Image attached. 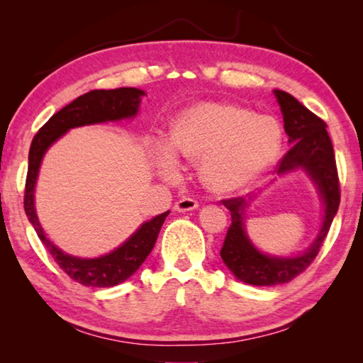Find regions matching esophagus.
Here are the masks:
<instances>
[{"label": "esophagus", "mask_w": 363, "mask_h": 363, "mask_svg": "<svg viewBox=\"0 0 363 363\" xmlns=\"http://www.w3.org/2000/svg\"><path fill=\"white\" fill-rule=\"evenodd\" d=\"M195 208H199V201L190 199V196H184V199L177 200L174 203V210L179 211V213H184V211H192L195 210Z\"/></svg>", "instance_id": "1"}]
</instances>
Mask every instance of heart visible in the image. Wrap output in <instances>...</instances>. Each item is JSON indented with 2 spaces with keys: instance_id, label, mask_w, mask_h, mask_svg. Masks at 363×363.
Here are the masks:
<instances>
[{
  "instance_id": "1",
  "label": "heart",
  "mask_w": 363,
  "mask_h": 363,
  "mask_svg": "<svg viewBox=\"0 0 363 363\" xmlns=\"http://www.w3.org/2000/svg\"><path fill=\"white\" fill-rule=\"evenodd\" d=\"M281 128L270 115H255L235 104L208 102L189 108L177 118L169 152L186 162H201L200 176L213 192H235L257 179L277 158ZM158 168L174 176L168 152L158 157Z\"/></svg>"
}]
</instances>
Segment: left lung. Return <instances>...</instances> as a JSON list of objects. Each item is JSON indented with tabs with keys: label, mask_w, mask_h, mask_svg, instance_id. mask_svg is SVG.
Wrapping results in <instances>:
<instances>
[{
	"label": "left lung",
	"mask_w": 363,
	"mask_h": 363,
	"mask_svg": "<svg viewBox=\"0 0 363 363\" xmlns=\"http://www.w3.org/2000/svg\"><path fill=\"white\" fill-rule=\"evenodd\" d=\"M274 94L284 115L288 143L291 144L290 150L279 162L277 173L285 174L294 169H304L322 195L325 216L320 233L311 248L299 256L277 257L262 255L250 242L243 225L248 200L243 196L223 200V205L230 211L232 224L220 248V257L238 280L256 286L286 284L311 266L320 251L341 200L333 145L325 130L327 123L285 91L275 89Z\"/></svg>",
	"instance_id": "left-lung-1"
}]
</instances>
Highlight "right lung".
Returning <instances> with one entry per match:
<instances>
[{
    "label": "right lung",
    "instance_id": "1",
    "mask_svg": "<svg viewBox=\"0 0 363 363\" xmlns=\"http://www.w3.org/2000/svg\"><path fill=\"white\" fill-rule=\"evenodd\" d=\"M145 93L138 88H118V89H94L65 106L57 113H54L35 134L28 152V171L26 181V195H23V208L35 232L45 245L49 255L59 264V267L78 284L84 286L107 288L115 286L130 279L140 267L145 257L150 255L153 245L157 242L160 229L169 211L158 214L147 220L128 240L106 256L94 259L70 256L60 251L46 237L45 230L35 211V184L38 177L41 160L46 150L64 134L77 126L94 125V123L116 121L131 118L138 113L140 97Z\"/></svg>",
    "mask_w": 363,
    "mask_h": 363
}]
</instances>
